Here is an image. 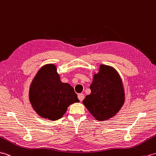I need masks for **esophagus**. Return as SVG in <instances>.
I'll return each mask as SVG.
<instances>
[{"instance_id": "34e87169", "label": "esophagus", "mask_w": 156, "mask_h": 156, "mask_svg": "<svg viewBox=\"0 0 156 156\" xmlns=\"http://www.w3.org/2000/svg\"><path fill=\"white\" fill-rule=\"evenodd\" d=\"M78 98L80 100V101H82L84 99V95L83 93H79V94H78Z\"/></svg>"}]
</instances>
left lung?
I'll return each mask as SVG.
<instances>
[{
	"instance_id": "left-lung-1",
	"label": "left lung",
	"mask_w": 156,
	"mask_h": 156,
	"mask_svg": "<svg viewBox=\"0 0 156 156\" xmlns=\"http://www.w3.org/2000/svg\"><path fill=\"white\" fill-rule=\"evenodd\" d=\"M90 89L91 93L85 97L83 103L98 121L115 116L125 102L122 78L115 69L109 65H100L98 73L93 75Z\"/></svg>"
}]
</instances>
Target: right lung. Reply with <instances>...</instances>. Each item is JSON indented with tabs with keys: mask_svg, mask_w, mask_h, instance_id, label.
I'll list each match as a JSON object with an SVG mask.
<instances>
[{
	"mask_svg": "<svg viewBox=\"0 0 156 156\" xmlns=\"http://www.w3.org/2000/svg\"><path fill=\"white\" fill-rule=\"evenodd\" d=\"M29 101L33 109L43 118H61L68 107L79 102L70 84L62 83L54 64H47L34 76L29 88Z\"/></svg>",
	"mask_w": 156,
	"mask_h": 156,
	"instance_id": "1",
	"label": "right lung"
}]
</instances>
